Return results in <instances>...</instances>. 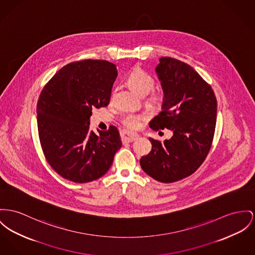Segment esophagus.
<instances>
[{"mask_svg":"<svg viewBox=\"0 0 255 255\" xmlns=\"http://www.w3.org/2000/svg\"><path fill=\"white\" fill-rule=\"evenodd\" d=\"M121 137H122V141L123 142H132L136 140L139 136L135 133H130L128 131H122L121 132Z\"/></svg>","mask_w":255,"mask_h":255,"instance_id":"obj_1","label":"esophagus"}]
</instances>
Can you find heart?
Listing matches in <instances>:
<instances>
[{"label":"heart","instance_id":"heart-1","mask_svg":"<svg viewBox=\"0 0 255 255\" xmlns=\"http://www.w3.org/2000/svg\"><path fill=\"white\" fill-rule=\"evenodd\" d=\"M127 83L131 90H133L139 96L148 95L154 86V80L153 77L144 71L141 68H135L132 70L127 78ZM152 102L154 103H160L162 102V96L156 95L152 98ZM146 119V116L143 114H132L128 113L122 117V124L128 129H136L139 128L142 121Z\"/></svg>","mask_w":255,"mask_h":255}]
</instances>
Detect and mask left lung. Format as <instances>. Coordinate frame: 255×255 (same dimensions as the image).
<instances>
[{"label":"left lung","instance_id":"1","mask_svg":"<svg viewBox=\"0 0 255 255\" xmlns=\"http://www.w3.org/2000/svg\"><path fill=\"white\" fill-rule=\"evenodd\" d=\"M155 72L163 91L161 112L150 122L153 130L167 128L170 139L149 138L152 151L141 168L161 183L190 176L203 163L213 142L218 102L212 87L184 62L162 57Z\"/></svg>","mask_w":255,"mask_h":255}]
</instances>
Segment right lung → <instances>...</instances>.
<instances>
[{
	"label": "right lung",
	"mask_w": 255,
	"mask_h": 255,
	"mask_svg": "<svg viewBox=\"0 0 255 255\" xmlns=\"http://www.w3.org/2000/svg\"><path fill=\"white\" fill-rule=\"evenodd\" d=\"M118 75L114 64L102 60L70 63L42 89L36 105L37 128L45 158L59 175L89 183L111 167L122 147L115 127L90 129L93 108L107 106Z\"/></svg>",
	"instance_id": "obj_1"
}]
</instances>
